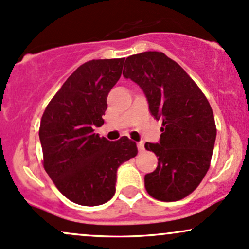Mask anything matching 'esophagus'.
Masks as SVG:
<instances>
[{
    "label": "esophagus",
    "instance_id": "34e87169",
    "mask_svg": "<svg viewBox=\"0 0 249 249\" xmlns=\"http://www.w3.org/2000/svg\"><path fill=\"white\" fill-rule=\"evenodd\" d=\"M137 147H138L139 152H142V151H144V142H137Z\"/></svg>",
    "mask_w": 249,
    "mask_h": 249
}]
</instances>
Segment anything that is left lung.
<instances>
[{
  "label": "left lung",
  "mask_w": 249,
  "mask_h": 249,
  "mask_svg": "<svg viewBox=\"0 0 249 249\" xmlns=\"http://www.w3.org/2000/svg\"><path fill=\"white\" fill-rule=\"evenodd\" d=\"M123 76L139 85L150 112L162 119L159 142L145 144L158 157L144 178L147 193L160 201L185 198L210 168L216 137L210 103L178 63L158 51L127 57Z\"/></svg>",
  "instance_id": "8db88e82"
}]
</instances>
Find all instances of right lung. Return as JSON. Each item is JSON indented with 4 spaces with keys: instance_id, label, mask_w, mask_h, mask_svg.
I'll list each match as a JSON object with an SVG mask.
<instances>
[{
    "instance_id": "right-lung-1",
    "label": "right lung",
    "mask_w": 249,
    "mask_h": 249,
    "mask_svg": "<svg viewBox=\"0 0 249 249\" xmlns=\"http://www.w3.org/2000/svg\"><path fill=\"white\" fill-rule=\"evenodd\" d=\"M125 58L92 59L77 69L51 99L41 119L44 170L75 204L98 206L116 192L117 170L138 153L127 137L110 142L95 133L104 124L107 97Z\"/></svg>"
}]
</instances>
